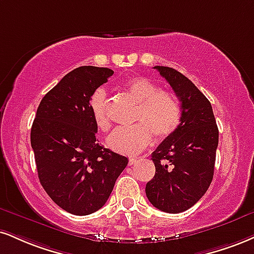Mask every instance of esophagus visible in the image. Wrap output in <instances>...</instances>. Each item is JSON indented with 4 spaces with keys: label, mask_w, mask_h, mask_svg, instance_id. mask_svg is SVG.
<instances>
[{
    "label": "esophagus",
    "mask_w": 254,
    "mask_h": 254,
    "mask_svg": "<svg viewBox=\"0 0 254 254\" xmlns=\"http://www.w3.org/2000/svg\"><path fill=\"white\" fill-rule=\"evenodd\" d=\"M137 163V158H129V166H133Z\"/></svg>",
    "instance_id": "esophagus-1"
}]
</instances>
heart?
Listing matches in <instances>:
<instances>
[{"label":"heart","mask_w":254,"mask_h":254,"mask_svg":"<svg viewBox=\"0 0 254 254\" xmlns=\"http://www.w3.org/2000/svg\"><path fill=\"white\" fill-rule=\"evenodd\" d=\"M125 88L138 103L133 121L137 122L127 127H117L108 137L110 149L123 155H138L151 143L152 133L157 139L172 136L179 129L182 119L180 102L173 93L160 90L155 82L144 77L130 79ZM97 127L108 131L111 127L108 116V100L104 88H97L90 99Z\"/></svg>","instance_id":"obj_1"}]
</instances>
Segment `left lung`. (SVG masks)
I'll return each mask as SVG.
<instances>
[{"mask_svg": "<svg viewBox=\"0 0 254 254\" xmlns=\"http://www.w3.org/2000/svg\"><path fill=\"white\" fill-rule=\"evenodd\" d=\"M181 102L179 129L151 154L156 173L145 186L154 207L181 213L203 196L214 175L219 130L209 100L187 77L172 67L155 66Z\"/></svg>", "mask_w": 254, "mask_h": 254, "instance_id": "left-lung-1", "label": "left lung"}]
</instances>
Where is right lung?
<instances>
[{
	"mask_svg": "<svg viewBox=\"0 0 254 254\" xmlns=\"http://www.w3.org/2000/svg\"><path fill=\"white\" fill-rule=\"evenodd\" d=\"M114 71L81 66L58 82L40 103L30 144L46 193L60 208L88 215L105 204L127 158L98 143L91 96Z\"/></svg>",
	"mask_w": 254,
	"mask_h": 254,
	"instance_id": "obj_1",
	"label": "right lung"
}]
</instances>
